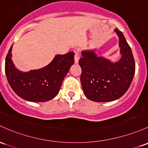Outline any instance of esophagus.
I'll use <instances>...</instances> for the list:
<instances>
[{"label": "esophagus", "mask_w": 148, "mask_h": 148, "mask_svg": "<svg viewBox=\"0 0 148 148\" xmlns=\"http://www.w3.org/2000/svg\"><path fill=\"white\" fill-rule=\"evenodd\" d=\"M80 58V56H79V53L78 51L75 52V55H74V62L76 64L79 62V60Z\"/></svg>", "instance_id": "esophagus-1"}]
</instances>
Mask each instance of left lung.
Segmentation results:
<instances>
[{
  "label": "left lung",
  "mask_w": 148,
  "mask_h": 148,
  "mask_svg": "<svg viewBox=\"0 0 148 148\" xmlns=\"http://www.w3.org/2000/svg\"><path fill=\"white\" fill-rule=\"evenodd\" d=\"M119 37L121 58L113 62L95 53L83 50L79 64L82 68L81 83L84 95L95 102H110L121 98L134 79L136 64L132 50L122 32L114 29Z\"/></svg>",
  "instance_id": "left-lung-1"
}]
</instances>
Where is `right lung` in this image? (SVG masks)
Returning a JSON list of instances; mask_svg holds the SVG:
<instances>
[{"label":"right lung","mask_w":148,"mask_h":148,"mask_svg":"<svg viewBox=\"0 0 148 148\" xmlns=\"http://www.w3.org/2000/svg\"><path fill=\"white\" fill-rule=\"evenodd\" d=\"M11 45L5 59L6 77L10 86L18 96L36 103L52 100L59 92L63 79L74 62V52L57 55L47 66L23 72L14 66Z\"/></svg>","instance_id":"1"}]
</instances>
